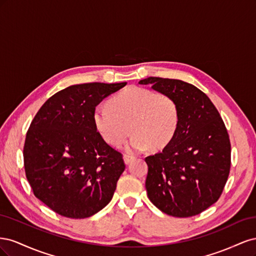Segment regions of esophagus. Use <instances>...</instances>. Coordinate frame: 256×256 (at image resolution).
Here are the masks:
<instances>
[{
	"label": "esophagus",
	"mask_w": 256,
	"mask_h": 256,
	"mask_svg": "<svg viewBox=\"0 0 256 256\" xmlns=\"http://www.w3.org/2000/svg\"><path fill=\"white\" fill-rule=\"evenodd\" d=\"M124 162H125V164H129L131 161L134 160V156H129V154H124Z\"/></svg>",
	"instance_id": "esophagus-1"
}]
</instances>
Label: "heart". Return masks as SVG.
I'll list each match as a JSON object with an SVG mask.
<instances>
[{
	"mask_svg": "<svg viewBox=\"0 0 256 256\" xmlns=\"http://www.w3.org/2000/svg\"><path fill=\"white\" fill-rule=\"evenodd\" d=\"M180 108L176 100L143 88H129L110 100V106H98L94 122L104 140L113 146L134 136L126 145L129 152L148 148H164L174 138L180 125ZM132 129L130 130V128Z\"/></svg>",
	"mask_w": 256,
	"mask_h": 256,
	"instance_id": "obj_1",
	"label": "heart"
}]
</instances>
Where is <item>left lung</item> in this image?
Returning a JSON list of instances; mask_svg holds the SVG:
<instances>
[{"mask_svg":"<svg viewBox=\"0 0 256 256\" xmlns=\"http://www.w3.org/2000/svg\"><path fill=\"white\" fill-rule=\"evenodd\" d=\"M180 108L177 132L162 152L145 158V188L152 203L168 216L198 214L220 198L230 168L228 130L210 99L194 85L157 76L141 80Z\"/></svg>","mask_w":256,"mask_h":256,"instance_id":"8db88e82","label":"left lung"}]
</instances>
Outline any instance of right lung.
<instances>
[{"label":"right lung","mask_w":256,"mask_h":256,"mask_svg":"<svg viewBox=\"0 0 256 256\" xmlns=\"http://www.w3.org/2000/svg\"><path fill=\"white\" fill-rule=\"evenodd\" d=\"M126 84L72 85L50 97L30 122L23 148L26 178L56 214L88 218L112 200L125 164L97 131L94 111Z\"/></svg>","instance_id":"right-lung-1"}]
</instances>
